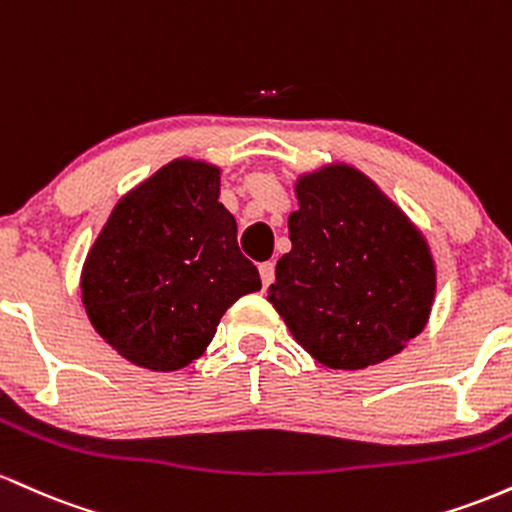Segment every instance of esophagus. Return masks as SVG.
I'll use <instances>...</instances> for the list:
<instances>
[{
  "instance_id": "esophagus-1",
  "label": "esophagus",
  "mask_w": 512,
  "mask_h": 512,
  "mask_svg": "<svg viewBox=\"0 0 512 512\" xmlns=\"http://www.w3.org/2000/svg\"><path fill=\"white\" fill-rule=\"evenodd\" d=\"M258 273H261V283L263 287H268L275 280V263L273 261H266L258 266Z\"/></svg>"
}]
</instances>
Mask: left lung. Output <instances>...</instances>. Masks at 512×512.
<instances>
[{
  "mask_svg": "<svg viewBox=\"0 0 512 512\" xmlns=\"http://www.w3.org/2000/svg\"><path fill=\"white\" fill-rule=\"evenodd\" d=\"M292 249L268 302L295 341L331 370H363L426 329L435 261L426 237L377 183L329 164L295 183Z\"/></svg>",
  "mask_w": 512,
  "mask_h": 512,
  "instance_id": "8db88e82",
  "label": "left lung"
}]
</instances>
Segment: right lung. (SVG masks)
Segmentation results:
<instances>
[{
    "mask_svg": "<svg viewBox=\"0 0 512 512\" xmlns=\"http://www.w3.org/2000/svg\"><path fill=\"white\" fill-rule=\"evenodd\" d=\"M261 290L220 203V166L174 159L118 200L82 268L96 333L132 365L174 372L203 355L222 314Z\"/></svg>",
    "mask_w": 512,
    "mask_h": 512,
    "instance_id": "obj_1",
    "label": "right lung"
}]
</instances>
